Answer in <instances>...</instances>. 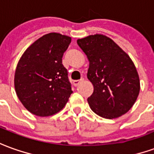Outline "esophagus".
Here are the masks:
<instances>
[{"instance_id":"1","label":"esophagus","mask_w":154,"mask_h":154,"mask_svg":"<svg viewBox=\"0 0 154 154\" xmlns=\"http://www.w3.org/2000/svg\"><path fill=\"white\" fill-rule=\"evenodd\" d=\"M82 82V79H81V80H75V81H73L74 86H75V87H77V86H78V85L80 84Z\"/></svg>"}]
</instances>
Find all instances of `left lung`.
Returning <instances> with one entry per match:
<instances>
[{"label": "left lung", "instance_id": "left-lung-1", "mask_svg": "<svg viewBox=\"0 0 154 154\" xmlns=\"http://www.w3.org/2000/svg\"><path fill=\"white\" fill-rule=\"evenodd\" d=\"M77 42L89 61L88 78L94 88L88 98L91 109L107 119L125 114L140 91L139 77L129 56L112 40L100 34Z\"/></svg>", "mask_w": 154, "mask_h": 154}]
</instances>
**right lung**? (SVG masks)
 Segmentation results:
<instances>
[{
	"instance_id": "1",
	"label": "right lung",
	"mask_w": 154,
	"mask_h": 154,
	"mask_svg": "<svg viewBox=\"0 0 154 154\" xmlns=\"http://www.w3.org/2000/svg\"><path fill=\"white\" fill-rule=\"evenodd\" d=\"M71 40L59 33H49L21 56L14 84L19 100L32 114L47 117L58 112L72 93L67 70L62 65V56Z\"/></svg>"
}]
</instances>
